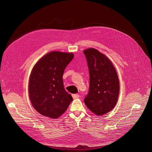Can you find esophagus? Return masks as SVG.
<instances>
[{"instance_id":"obj_1","label":"esophagus","mask_w":152,"mask_h":152,"mask_svg":"<svg viewBox=\"0 0 152 152\" xmlns=\"http://www.w3.org/2000/svg\"><path fill=\"white\" fill-rule=\"evenodd\" d=\"M72 97L74 99H78L79 97V94H72Z\"/></svg>"}]
</instances>
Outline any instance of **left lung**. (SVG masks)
<instances>
[{
  "mask_svg": "<svg viewBox=\"0 0 152 152\" xmlns=\"http://www.w3.org/2000/svg\"><path fill=\"white\" fill-rule=\"evenodd\" d=\"M90 73V88L84 102L88 109L101 116L112 111L120 91L117 71L111 60L94 48L83 51Z\"/></svg>",
  "mask_w": 152,
  "mask_h": 152,
  "instance_id": "8db88e82",
  "label": "left lung"
}]
</instances>
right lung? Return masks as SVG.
<instances>
[{"label":"right lung","mask_w":152,"mask_h":152,"mask_svg":"<svg viewBox=\"0 0 152 152\" xmlns=\"http://www.w3.org/2000/svg\"><path fill=\"white\" fill-rule=\"evenodd\" d=\"M73 57L72 52L52 51L41 57L32 69L29 97L32 106L41 115L57 118L73 100L64 89L62 76Z\"/></svg>","instance_id":"add662e5"}]
</instances>
